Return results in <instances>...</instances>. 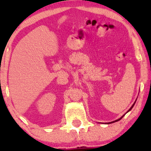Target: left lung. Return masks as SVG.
<instances>
[{"instance_id": "left-lung-1", "label": "left lung", "mask_w": 151, "mask_h": 151, "mask_svg": "<svg viewBox=\"0 0 151 151\" xmlns=\"http://www.w3.org/2000/svg\"><path fill=\"white\" fill-rule=\"evenodd\" d=\"M134 104H135V103H134V104H133V106H131V108H130V109H129V111H127V112H129V111H131V109H132V108H133V106H134ZM127 112H126V113H127ZM124 115H125V114H124ZM124 116H121V117L120 118V119H117V120H116V121H112V122L108 123V124H111V123H114V122H116V121H119V120H121V119H122V118H123V117H124Z\"/></svg>"}]
</instances>
